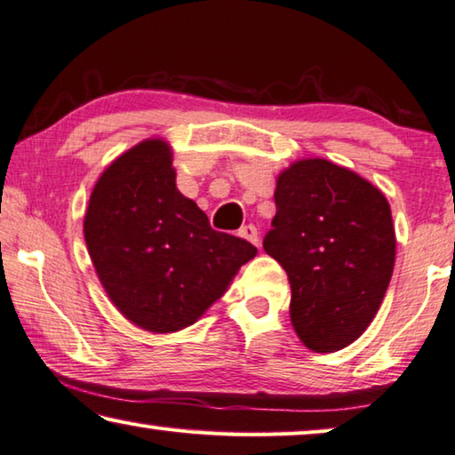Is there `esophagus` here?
<instances>
[{
    "label": "esophagus",
    "mask_w": 455,
    "mask_h": 455,
    "mask_svg": "<svg viewBox=\"0 0 455 455\" xmlns=\"http://www.w3.org/2000/svg\"><path fill=\"white\" fill-rule=\"evenodd\" d=\"M237 235L240 237H243V240H248L250 243H254V245H258V242H259V234H258V229H256V226H243V228H240V232H237Z\"/></svg>",
    "instance_id": "obj_1"
}]
</instances>
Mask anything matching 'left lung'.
Masks as SVG:
<instances>
[{
  "label": "left lung",
  "instance_id": "1",
  "mask_svg": "<svg viewBox=\"0 0 455 455\" xmlns=\"http://www.w3.org/2000/svg\"><path fill=\"white\" fill-rule=\"evenodd\" d=\"M264 250L284 267L290 320L315 353L367 331L395 266L389 201L367 179L326 159H300L276 179Z\"/></svg>",
  "mask_w": 455,
  "mask_h": 455
}]
</instances>
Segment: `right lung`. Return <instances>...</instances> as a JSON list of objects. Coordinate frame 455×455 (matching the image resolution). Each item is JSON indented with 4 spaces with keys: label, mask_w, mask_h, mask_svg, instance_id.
Instances as JSON below:
<instances>
[{
    "label": "right lung",
    "mask_w": 455,
    "mask_h": 455,
    "mask_svg": "<svg viewBox=\"0 0 455 455\" xmlns=\"http://www.w3.org/2000/svg\"><path fill=\"white\" fill-rule=\"evenodd\" d=\"M175 177L167 140H140L102 171L84 215L88 254L110 302L155 334L197 323L258 254L212 229Z\"/></svg>",
    "instance_id": "1"
}]
</instances>
